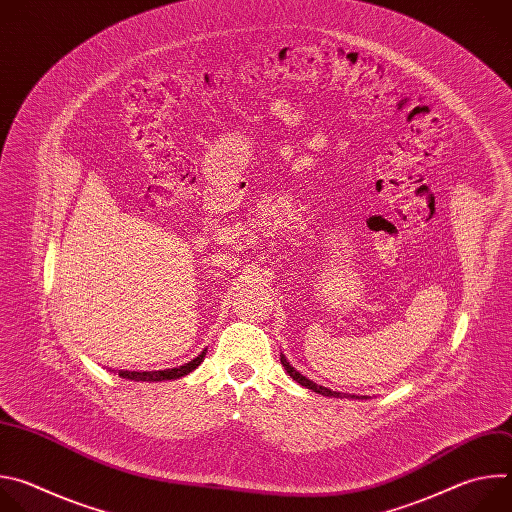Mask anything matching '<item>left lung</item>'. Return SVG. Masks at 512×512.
Listing matches in <instances>:
<instances>
[{"label": "left lung", "instance_id": "1", "mask_svg": "<svg viewBox=\"0 0 512 512\" xmlns=\"http://www.w3.org/2000/svg\"><path fill=\"white\" fill-rule=\"evenodd\" d=\"M281 364H283V369L287 371V375L291 377V379H294L296 383H300L302 387H306V389H312L314 393H320V395H324V397H350V399H354V395H342V393H338V391H332V389H326V387H322V385H316L314 381H310V379H306L298 369H294V367H291V364L287 362V358L281 354Z\"/></svg>", "mask_w": 512, "mask_h": 512}]
</instances>
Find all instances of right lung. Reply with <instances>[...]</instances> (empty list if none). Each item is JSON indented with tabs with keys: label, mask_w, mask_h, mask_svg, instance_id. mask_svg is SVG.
Listing matches in <instances>:
<instances>
[{
	"label": "right lung",
	"mask_w": 512,
	"mask_h": 512,
	"mask_svg": "<svg viewBox=\"0 0 512 512\" xmlns=\"http://www.w3.org/2000/svg\"><path fill=\"white\" fill-rule=\"evenodd\" d=\"M204 354L206 352H200L196 358H192L190 362L182 364V367H176V369H166V371H143V373H137V371H119V377L123 379H129V381H172V379H180L188 373H192L196 367H200V362L204 360Z\"/></svg>",
	"instance_id": "add662e5"
}]
</instances>
